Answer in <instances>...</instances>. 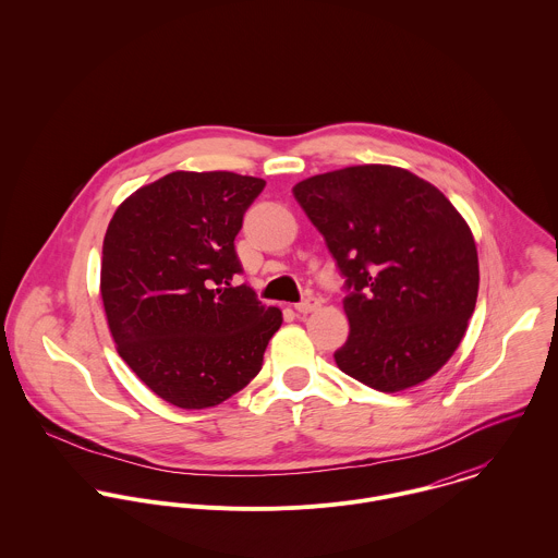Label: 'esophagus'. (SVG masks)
<instances>
[{"instance_id": "34e87169", "label": "esophagus", "mask_w": 558, "mask_h": 558, "mask_svg": "<svg viewBox=\"0 0 558 558\" xmlns=\"http://www.w3.org/2000/svg\"><path fill=\"white\" fill-rule=\"evenodd\" d=\"M319 307V299L316 296H307L305 301H301L299 305H296V312L299 314H312V312H316Z\"/></svg>"}]
</instances>
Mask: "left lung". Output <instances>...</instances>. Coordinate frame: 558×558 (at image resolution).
Returning a JSON list of instances; mask_svg holds the SVG:
<instances>
[{
    "mask_svg": "<svg viewBox=\"0 0 558 558\" xmlns=\"http://www.w3.org/2000/svg\"><path fill=\"white\" fill-rule=\"evenodd\" d=\"M345 277L350 378L398 393L458 350L478 292L473 232L427 180L393 165L326 171L292 189Z\"/></svg>",
    "mask_w": 558,
    "mask_h": 558,
    "instance_id": "1",
    "label": "left lung"
}]
</instances>
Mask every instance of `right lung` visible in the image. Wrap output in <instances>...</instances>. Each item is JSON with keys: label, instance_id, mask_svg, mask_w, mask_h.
I'll list each match as a JSON object with an SVG mask.
<instances>
[{"label": "right lung", "instance_id": "add662e5", "mask_svg": "<svg viewBox=\"0 0 558 558\" xmlns=\"http://www.w3.org/2000/svg\"><path fill=\"white\" fill-rule=\"evenodd\" d=\"M266 182L234 171H171L113 213L100 296L118 354L160 399L202 410L244 389L281 326L246 286L234 239Z\"/></svg>", "mask_w": 558, "mask_h": 558}]
</instances>
